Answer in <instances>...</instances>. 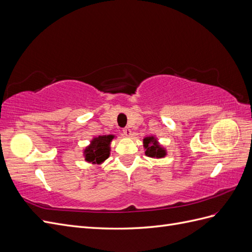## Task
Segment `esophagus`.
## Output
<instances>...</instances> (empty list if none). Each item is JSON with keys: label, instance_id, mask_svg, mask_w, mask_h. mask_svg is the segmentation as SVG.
I'll use <instances>...</instances> for the list:
<instances>
[{"label": "esophagus", "instance_id": "1", "mask_svg": "<svg viewBox=\"0 0 252 252\" xmlns=\"http://www.w3.org/2000/svg\"><path fill=\"white\" fill-rule=\"evenodd\" d=\"M123 133L126 135V136H130L131 135V129L129 127H126L123 129Z\"/></svg>", "mask_w": 252, "mask_h": 252}]
</instances>
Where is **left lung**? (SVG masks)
<instances>
[{
  "label": "left lung",
  "instance_id": "1",
  "mask_svg": "<svg viewBox=\"0 0 252 252\" xmlns=\"http://www.w3.org/2000/svg\"><path fill=\"white\" fill-rule=\"evenodd\" d=\"M144 147L146 149L145 155L150 158H163L166 156V151L158 144V141L154 136H148V138L144 139Z\"/></svg>",
  "mask_w": 252,
  "mask_h": 252
}]
</instances>
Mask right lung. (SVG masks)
<instances>
[{
    "instance_id": "add662e5",
    "label": "right lung",
    "mask_w": 252,
    "mask_h": 252,
    "mask_svg": "<svg viewBox=\"0 0 252 252\" xmlns=\"http://www.w3.org/2000/svg\"><path fill=\"white\" fill-rule=\"evenodd\" d=\"M114 136L112 134L100 135L91 141V144L84 150L85 159L93 164H101L110 155V142Z\"/></svg>"
}]
</instances>
